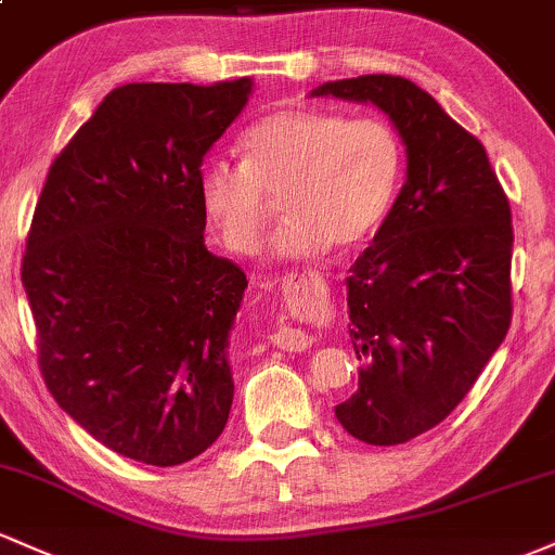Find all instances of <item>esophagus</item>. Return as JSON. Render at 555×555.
<instances>
[{
  "instance_id": "esophagus-1",
  "label": "esophagus",
  "mask_w": 555,
  "mask_h": 555,
  "mask_svg": "<svg viewBox=\"0 0 555 555\" xmlns=\"http://www.w3.org/2000/svg\"><path fill=\"white\" fill-rule=\"evenodd\" d=\"M271 343L276 345V347H282V350L302 352V350H308L310 345H313V337H308V334L300 332V328L279 326L276 332L271 334Z\"/></svg>"
}]
</instances>
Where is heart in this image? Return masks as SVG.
<instances>
[{"mask_svg": "<svg viewBox=\"0 0 555 555\" xmlns=\"http://www.w3.org/2000/svg\"><path fill=\"white\" fill-rule=\"evenodd\" d=\"M242 163L210 157L197 173L205 218L234 255H253L282 199L273 255L310 260L328 247L366 242L398 194L403 142L382 118H350L315 107L266 115L240 139Z\"/></svg>", "mask_w": 555, "mask_h": 555, "instance_id": "heart-1", "label": "heart"}]
</instances>
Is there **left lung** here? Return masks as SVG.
Returning <instances> with one entry per match:
<instances>
[{
    "label": "left lung",
    "instance_id": "obj_1",
    "mask_svg": "<svg viewBox=\"0 0 555 555\" xmlns=\"http://www.w3.org/2000/svg\"><path fill=\"white\" fill-rule=\"evenodd\" d=\"M374 102L405 144V184L347 276L358 392L334 408L369 446L424 435L466 398L511 326V208L477 137L400 76L310 96Z\"/></svg>",
    "mask_w": 555,
    "mask_h": 555
}]
</instances>
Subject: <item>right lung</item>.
<instances>
[{"mask_svg":"<svg viewBox=\"0 0 555 555\" xmlns=\"http://www.w3.org/2000/svg\"><path fill=\"white\" fill-rule=\"evenodd\" d=\"M249 78L126 83L54 157L23 253L44 385L94 440L179 466L229 422L240 266L205 247L197 173Z\"/></svg>","mask_w":555,"mask_h":555,"instance_id":"1","label":"right lung"}]
</instances>
